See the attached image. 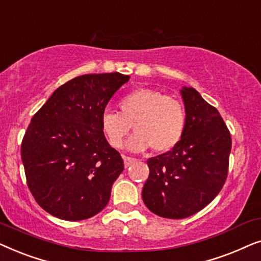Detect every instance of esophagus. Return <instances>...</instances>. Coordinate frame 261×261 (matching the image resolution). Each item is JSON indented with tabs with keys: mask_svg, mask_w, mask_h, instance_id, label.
<instances>
[{
	"mask_svg": "<svg viewBox=\"0 0 261 261\" xmlns=\"http://www.w3.org/2000/svg\"><path fill=\"white\" fill-rule=\"evenodd\" d=\"M123 162H124V167H129L133 163H135L137 162V159H134V158H130V156H126V155H123Z\"/></svg>",
	"mask_w": 261,
	"mask_h": 261,
	"instance_id": "1",
	"label": "esophagus"
}]
</instances>
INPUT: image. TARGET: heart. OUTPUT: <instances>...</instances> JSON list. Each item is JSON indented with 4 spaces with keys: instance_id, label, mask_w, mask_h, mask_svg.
<instances>
[{
    "instance_id": "b5f03b06",
    "label": "heart",
    "mask_w": 261,
    "mask_h": 261,
    "mask_svg": "<svg viewBox=\"0 0 261 261\" xmlns=\"http://www.w3.org/2000/svg\"><path fill=\"white\" fill-rule=\"evenodd\" d=\"M119 113L105 112L101 128L110 146L122 147L132 129L137 132L127 147L141 152L151 146L154 152L172 149L184 133L185 109L180 101L149 88L129 92L119 101Z\"/></svg>"
}]
</instances>
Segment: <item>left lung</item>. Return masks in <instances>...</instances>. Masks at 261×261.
<instances>
[{
    "label": "left lung",
    "mask_w": 261,
    "mask_h": 261,
    "mask_svg": "<svg viewBox=\"0 0 261 261\" xmlns=\"http://www.w3.org/2000/svg\"><path fill=\"white\" fill-rule=\"evenodd\" d=\"M184 133L164 154L147 160L149 176L142 201L155 215L185 219L209 204L222 189L228 173L231 139L216 108L194 88L180 90Z\"/></svg>",
    "instance_id": "1"
}]
</instances>
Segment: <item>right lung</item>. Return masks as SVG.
Returning a JSON list of instances; mask_svg holds the SVG:
<instances>
[{"label": "right lung", "mask_w": 261, "mask_h": 261, "mask_svg": "<svg viewBox=\"0 0 261 261\" xmlns=\"http://www.w3.org/2000/svg\"><path fill=\"white\" fill-rule=\"evenodd\" d=\"M128 81L119 72L72 78L32 117L21 158L28 188L45 212L81 221L108 204L123 160L107 141L101 116Z\"/></svg>", "instance_id": "1"}]
</instances>
